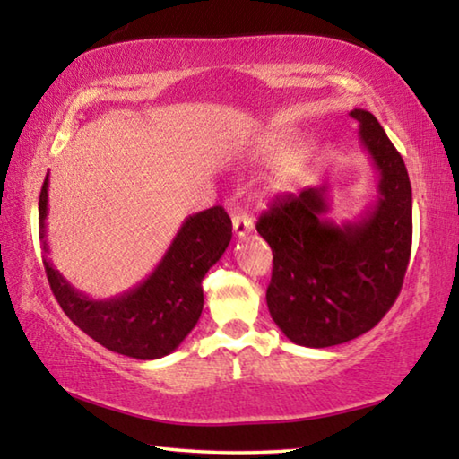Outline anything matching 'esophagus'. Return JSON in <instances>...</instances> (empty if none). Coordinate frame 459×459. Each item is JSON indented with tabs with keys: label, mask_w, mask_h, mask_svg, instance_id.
<instances>
[{
	"label": "esophagus",
	"mask_w": 459,
	"mask_h": 459,
	"mask_svg": "<svg viewBox=\"0 0 459 459\" xmlns=\"http://www.w3.org/2000/svg\"><path fill=\"white\" fill-rule=\"evenodd\" d=\"M232 230H235V237L243 238L248 232L253 230V221L248 214H235L232 216Z\"/></svg>",
	"instance_id": "obj_1"
}]
</instances>
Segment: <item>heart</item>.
I'll return each mask as SVG.
<instances>
[{
  "mask_svg": "<svg viewBox=\"0 0 459 459\" xmlns=\"http://www.w3.org/2000/svg\"><path fill=\"white\" fill-rule=\"evenodd\" d=\"M298 142V131L275 129L261 135L253 143V155L261 161H281L277 168V184L290 186L291 182L306 176L317 160V145L314 142H304L292 147Z\"/></svg>",
  "mask_w": 459,
  "mask_h": 459,
  "instance_id": "1",
  "label": "heart"
}]
</instances>
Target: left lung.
<instances>
[{
    "instance_id": "8db88e82",
    "label": "left lung",
    "mask_w": 459,
    "mask_h": 459,
    "mask_svg": "<svg viewBox=\"0 0 459 459\" xmlns=\"http://www.w3.org/2000/svg\"><path fill=\"white\" fill-rule=\"evenodd\" d=\"M378 174V196L356 221L333 222L328 188L277 198L257 232L273 251L267 306L293 344L328 348L375 328L401 291L413 238V196L401 153L377 117L351 111Z\"/></svg>"
}]
</instances>
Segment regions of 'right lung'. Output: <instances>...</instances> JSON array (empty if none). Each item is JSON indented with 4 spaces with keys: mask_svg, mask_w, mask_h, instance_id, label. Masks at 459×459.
<instances>
[{
    "mask_svg": "<svg viewBox=\"0 0 459 459\" xmlns=\"http://www.w3.org/2000/svg\"><path fill=\"white\" fill-rule=\"evenodd\" d=\"M48 176H46L38 227L44 251V269L54 298L65 314L108 351L137 360H155L174 352L188 336L204 306L202 279L227 251L232 237L230 216L212 206L188 216L176 232L161 261L142 283L115 298L92 299L54 269L46 240Z\"/></svg>",
    "mask_w": 459,
    "mask_h": 459,
    "instance_id": "1",
    "label": "right lung"
}]
</instances>
